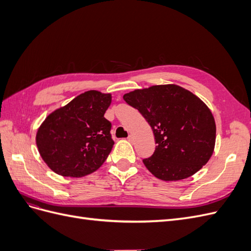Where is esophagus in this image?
I'll list each match as a JSON object with an SVG mask.
<instances>
[{
	"label": "esophagus",
	"instance_id": "1",
	"mask_svg": "<svg viewBox=\"0 0 251 251\" xmlns=\"http://www.w3.org/2000/svg\"><path fill=\"white\" fill-rule=\"evenodd\" d=\"M127 140L130 141V142H133V141H134V137H133V135H128Z\"/></svg>",
	"mask_w": 251,
	"mask_h": 251
}]
</instances>
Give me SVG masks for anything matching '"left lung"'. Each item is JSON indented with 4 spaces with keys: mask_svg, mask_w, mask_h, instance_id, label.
<instances>
[{
    "mask_svg": "<svg viewBox=\"0 0 251 251\" xmlns=\"http://www.w3.org/2000/svg\"><path fill=\"white\" fill-rule=\"evenodd\" d=\"M124 100L153 130L155 151L142 161L155 177L182 180L207 163L215 148L216 124L199 97L176 85H160L135 90Z\"/></svg>",
    "mask_w": 251,
    "mask_h": 251,
    "instance_id": "left-lung-1",
    "label": "left lung"
}]
</instances>
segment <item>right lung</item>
<instances>
[{"label":"right lung","mask_w":251,"mask_h":251,"mask_svg":"<svg viewBox=\"0 0 251 251\" xmlns=\"http://www.w3.org/2000/svg\"><path fill=\"white\" fill-rule=\"evenodd\" d=\"M111 100V94L87 91L45 119L36 146L53 172L77 178L100 168L114 144L112 125L103 117Z\"/></svg>","instance_id":"right-lung-1"}]
</instances>
